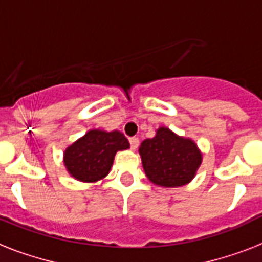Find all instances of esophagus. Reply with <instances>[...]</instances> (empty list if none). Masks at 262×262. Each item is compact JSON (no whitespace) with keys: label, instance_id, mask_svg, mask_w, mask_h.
<instances>
[{"label":"esophagus","instance_id":"34e87169","mask_svg":"<svg viewBox=\"0 0 262 262\" xmlns=\"http://www.w3.org/2000/svg\"><path fill=\"white\" fill-rule=\"evenodd\" d=\"M129 142H130L132 149H137L138 144H140V140L137 137H130L129 138Z\"/></svg>","mask_w":262,"mask_h":262}]
</instances>
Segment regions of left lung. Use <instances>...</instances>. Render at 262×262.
<instances>
[{"mask_svg":"<svg viewBox=\"0 0 262 262\" xmlns=\"http://www.w3.org/2000/svg\"><path fill=\"white\" fill-rule=\"evenodd\" d=\"M146 178L157 186L180 187L190 183L202 163V153L190 138L180 137L161 126L153 138L140 145Z\"/></svg>","mask_w":262,"mask_h":262,"instance_id":"1","label":"left lung"}]
</instances>
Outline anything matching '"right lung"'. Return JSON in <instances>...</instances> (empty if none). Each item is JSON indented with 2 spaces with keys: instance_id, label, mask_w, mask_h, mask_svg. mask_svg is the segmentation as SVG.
I'll return each mask as SVG.
<instances>
[{
  "instance_id": "right-lung-1",
  "label": "right lung",
  "mask_w": 262,
  "mask_h": 262,
  "mask_svg": "<svg viewBox=\"0 0 262 262\" xmlns=\"http://www.w3.org/2000/svg\"><path fill=\"white\" fill-rule=\"evenodd\" d=\"M127 148L129 141L121 132L93 129L66 149L64 165L76 180L94 183L107 176L116 153Z\"/></svg>"
}]
</instances>
